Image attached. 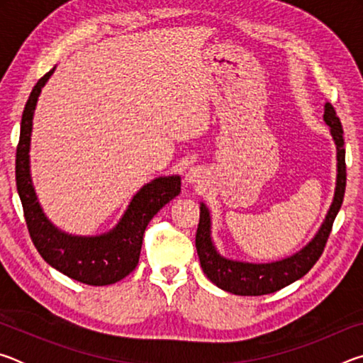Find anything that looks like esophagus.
<instances>
[{
    "label": "esophagus",
    "mask_w": 363,
    "mask_h": 363,
    "mask_svg": "<svg viewBox=\"0 0 363 363\" xmlns=\"http://www.w3.org/2000/svg\"><path fill=\"white\" fill-rule=\"evenodd\" d=\"M184 181L187 184H203L206 182V171L201 167H192L186 173Z\"/></svg>",
    "instance_id": "obj_1"
}]
</instances>
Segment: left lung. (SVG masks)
<instances>
[{
  "label": "left lung",
  "instance_id": "obj_1",
  "mask_svg": "<svg viewBox=\"0 0 363 363\" xmlns=\"http://www.w3.org/2000/svg\"><path fill=\"white\" fill-rule=\"evenodd\" d=\"M323 120L330 126V134L336 145V187L333 201L325 216L320 229L312 240L291 256L272 262H247L223 256L214 245L211 235V213L200 203V223L196 229L195 247L206 277L227 293L238 296H261L279 291L309 272L323 253L325 243L333 227V220L342 205L346 190V150H344L342 126L331 104H325Z\"/></svg>",
  "mask_w": 363,
  "mask_h": 363
}]
</instances>
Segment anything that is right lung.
Here are the masks:
<instances>
[{
    "label": "right lung",
    "instance_id": "1",
    "mask_svg": "<svg viewBox=\"0 0 363 363\" xmlns=\"http://www.w3.org/2000/svg\"><path fill=\"white\" fill-rule=\"evenodd\" d=\"M49 70L30 93L21 121L16 153V182L33 245L49 266L86 285H112L130 275L139 262L140 247L150 219L181 194V176H160L133 196L118 224L101 235H73L54 225L38 201L30 171L33 115Z\"/></svg>",
    "mask_w": 363,
    "mask_h": 363
}]
</instances>
